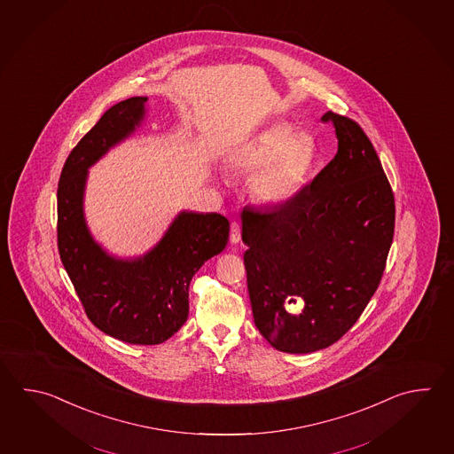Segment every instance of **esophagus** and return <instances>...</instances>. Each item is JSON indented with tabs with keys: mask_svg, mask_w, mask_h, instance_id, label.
Instances as JSON below:
<instances>
[{
	"mask_svg": "<svg viewBox=\"0 0 454 454\" xmlns=\"http://www.w3.org/2000/svg\"><path fill=\"white\" fill-rule=\"evenodd\" d=\"M230 239L232 244H238L240 240V224L239 222L231 223V234H230Z\"/></svg>",
	"mask_w": 454,
	"mask_h": 454,
	"instance_id": "obj_1",
	"label": "esophagus"
}]
</instances>
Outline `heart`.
I'll list each match as a JSON object with an SVG mask.
<instances>
[{"label": "heart", "mask_w": 454, "mask_h": 454, "mask_svg": "<svg viewBox=\"0 0 454 454\" xmlns=\"http://www.w3.org/2000/svg\"><path fill=\"white\" fill-rule=\"evenodd\" d=\"M315 162V143L286 125L266 129L242 149L238 167L257 173L254 194L270 204H281L299 192Z\"/></svg>", "instance_id": "b5f03b06"}]
</instances>
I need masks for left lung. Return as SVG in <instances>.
<instances>
[{"instance_id": "left-lung-1", "label": "left lung", "mask_w": 454, "mask_h": 454, "mask_svg": "<svg viewBox=\"0 0 454 454\" xmlns=\"http://www.w3.org/2000/svg\"><path fill=\"white\" fill-rule=\"evenodd\" d=\"M321 120L334 125V159L283 206L242 212L254 321L286 353L321 350L348 333L394 240V191L374 145L350 117L329 111ZM297 299L304 309L294 316L285 307Z\"/></svg>"}]
</instances>
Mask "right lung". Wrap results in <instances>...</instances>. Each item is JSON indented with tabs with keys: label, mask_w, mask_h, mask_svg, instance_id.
I'll return each mask as SVG.
<instances>
[{
	"label": "right lung",
	"mask_w": 454,
	"mask_h": 454,
	"mask_svg": "<svg viewBox=\"0 0 454 454\" xmlns=\"http://www.w3.org/2000/svg\"><path fill=\"white\" fill-rule=\"evenodd\" d=\"M147 98L112 106L72 149L58 186V248L86 317L104 334L157 345L186 323L192 276L222 252L230 222L218 214L183 212L159 246L137 260H115L91 239L83 220L86 170L145 115Z\"/></svg>",
	"instance_id": "1"
}]
</instances>
